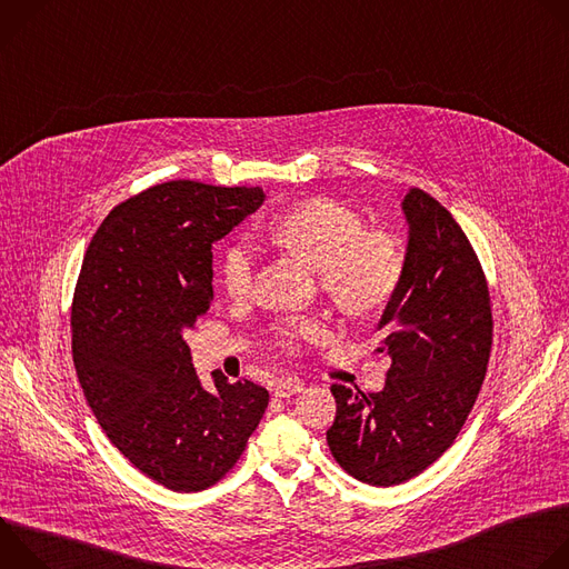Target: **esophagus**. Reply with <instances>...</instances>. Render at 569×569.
<instances>
[{"label":"esophagus","instance_id":"1","mask_svg":"<svg viewBox=\"0 0 569 569\" xmlns=\"http://www.w3.org/2000/svg\"><path fill=\"white\" fill-rule=\"evenodd\" d=\"M299 391H303V382L295 380V378H286V380H279L274 385V396H279V398H290Z\"/></svg>","mask_w":569,"mask_h":569}]
</instances>
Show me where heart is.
<instances>
[{"mask_svg": "<svg viewBox=\"0 0 569 569\" xmlns=\"http://www.w3.org/2000/svg\"><path fill=\"white\" fill-rule=\"evenodd\" d=\"M268 240L317 270L321 290L349 317H371L398 295L408 257L398 236L367 229L365 216L347 202L312 198L279 213L268 224ZM257 272V250L233 240L220 254V281L227 295L246 297ZM319 327L310 319H288L274 329L283 351H297Z\"/></svg>", "mask_w": 569, "mask_h": 569, "instance_id": "heart-1", "label": "heart"}]
</instances>
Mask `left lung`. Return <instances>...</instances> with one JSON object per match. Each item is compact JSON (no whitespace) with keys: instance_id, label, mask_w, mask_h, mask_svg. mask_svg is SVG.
Segmentation results:
<instances>
[{"instance_id":"8db88e82","label":"left lung","mask_w":569,"mask_h":569,"mask_svg":"<svg viewBox=\"0 0 569 569\" xmlns=\"http://www.w3.org/2000/svg\"><path fill=\"white\" fill-rule=\"evenodd\" d=\"M410 220L408 270L378 323L385 389L333 385L327 432L336 461L371 486L421 475L457 439L481 389L493 347L489 281L452 213L419 187L402 200Z\"/></svg>"}]
</instances>
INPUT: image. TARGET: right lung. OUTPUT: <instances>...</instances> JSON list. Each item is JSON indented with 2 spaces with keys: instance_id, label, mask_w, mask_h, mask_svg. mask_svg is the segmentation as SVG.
I'll return each instance as SVG.
<instances>
[{
  "instance_id": "1",
  "label": "right lung",
  "mask_w": 569,
  "mask_h": 569,
  "mask_svg": "<svg viewBox=\"0 0 569 569\" xmlns=\"http://www.w3.org/2000/svg\"><path fill=\"white\" fill-rule=\"evenodd\" d=\"M261 202L259 187L154 184L108 213L73 288L71 356L94 417L178 493L220 481L270 402L266 387L218 371L204 391L182 338L213 301L211 246Z\"/></svg>"
}]
</instances>
